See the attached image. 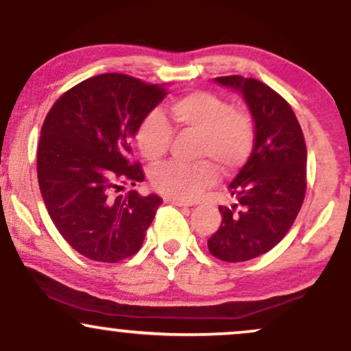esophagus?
Returning <instances> with one entry per match:
<instances>
[{"instance_id":"obj_1","label":"esophagus","mask_w":351,"mask_h":351,"mask_svg":"<svg viewBox=\"0 0 351 351\" xmlns=\"http://www.w3.org/2000/svg\"><path fill=\"white\" fill-rule=\"evenodd\" d=\"M165 201H167V203H170V204H175V206H183V208H188V206H191V203H188V201H183V199L167 198V199H165Z\"/></svg>"}]
</instances>
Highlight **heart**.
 <instances>
[{
  "mask_svg": "<svg viewBox=\"0 0 351 351\" xmlns=\"http://www.w3.org/2000/svg\"><path fill=\"white\" fill-rule=\"evenodd\" d=\"M168 112L176 127L198 134L195 155L199 158L191 165L168 162L153 168V188L168 198L195 199L217 181L216 167L231 173L251 158L256 145L251 112L232 107L226 99L208 90L181 95L168 106ZM135 140L145 158L156 162L170 148L173 128L163 114L148 112L136 127Z\"/></svg>",
  "mask_w": 351,
  "mask_h": 351,
  "instance_id": "obj_1",
  "label": "heart"
}]
</instances>
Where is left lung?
Returning a JSON list of instances; mask_svg holds the SVG:
<instances>
[{
  "label": "left lung",
  "mask_w": 351,
  "mask_h": 351,
  "mask_svg": "<svg viewBox=\"0 0 351 351\" xmlns=\"http://www.w3.org/2000/svg\"><path fill=\"white\" fill-rule=\"evenodd\" d=\"M243 92L256 122V145L229 184L232 206H219L221 226L208 249L224 263H244L271 251L292 228L307 189V148L289 102L267 84L241 75L216 77Z\"/></svg>",
  "instance_id": "left-lung-1"
}]
</instances>
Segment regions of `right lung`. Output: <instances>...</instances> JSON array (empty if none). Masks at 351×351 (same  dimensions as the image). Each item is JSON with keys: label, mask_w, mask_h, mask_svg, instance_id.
Listing matches in <instances>:
<instances>
[{"label": "right lung", "mask_w": 351, "mask_h": 351, "mask_svg": "<svg viewBox=\"0 0 351 351\" xmlns=\"http://www.w3.org/2000/svg\"><path fill=\"white\" fill-rule=\"evenodd\" d=\"M168 95L158 84L127 74H100L64 92L46 115L38 147L41 195L60 236L97 263H120L142 247L163 199L123 184L143 181L132 163L140 120Z\"/></svg>", "instance_id": "1"}]
</instances>
